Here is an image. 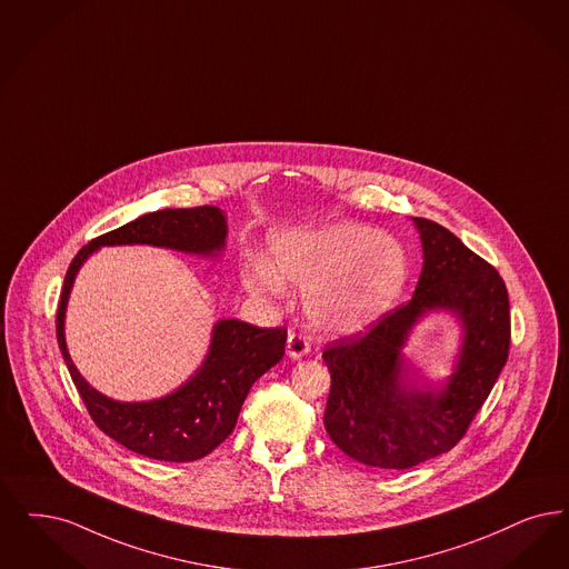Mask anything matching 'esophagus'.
<instances>
[{
  "mask_svg": "<svg viewBox=\"0 0 569 569\" xmlns=\"http://www.w3.org/2000/svg\"><path fill=\"white\" fill-rule=\"evenodd\" d=\"M309 351H311V341L305 335H300V332H290V337H288V356L292 360H300Z\"/></svg>",
  "mask_w": 569,
  "mask_h": 569,
  "instance_id": "esophagus-1",
  "label": "esophagus"
}]
</instances>
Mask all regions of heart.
Wrapping results in <instances>:
<instances>
[{"mask_svg": "<svg viewBox=\"0 0 569 569\" xmlns=\"http://www.w3.org/2000/svg\"><path fill=\"white\" fill-rule=\"evenodd\" d=\"M409 279L407 251L386 232L332 222L274 232L269 260L243 264L241 281L256 296L302 288L305 316L326 335L358 337L386 318Z\"/></svg>", "mask_w": 569, "mask_h": 569, "instance_id": "obj_1", "label": "heart"}]
</instances>
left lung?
<instances>
[{
    "mask_svg": "<svg viewBox=\"0 0 569 569\" xmlns=\"http://www.w3.org/2000/svg\"><path fill=\"white\" fill-rule=\"evenodd\" d=\"M423 267L407 305L362 339L323 351L330 396L326 432L342 453L381 470H407L451 451L508 358L510 305L500 273L451 230L412 218ZM430 312L460 323L452 375L432 382L403 356L413 326Z\"/></svg>",
    "mask_w": 569,
    "mask_h": 569,
    "instance_id": "obj_1",
    "label": "left lung"
}]
</instances>
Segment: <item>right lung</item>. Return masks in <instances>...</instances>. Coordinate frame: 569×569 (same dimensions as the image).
<instances>
[{
  "label": "right lung",
  "instance_id": "obj_1",
  "mask_svg": "<svg viewBox=\"0 0 569 569\" xmlns=\"http://www.w3.org/2000/svg\"><path fill=\"white\" fill-rule=\"evenodd\" d=\"M227 216L220 207L160 209L92 239L69 264L57 311L59 349L92 421L133 453L178 463L211 453L234 430L250 387L283 358L288 332L218 319L203 362L182 386L154 400L120 402L97 391L69 356L66 311L76 274L94 251L112 246H152L220 258L227 250Z\"/></svg>",
  "mask_w": 569,
  "mask_h": 569
}]
</instances>
